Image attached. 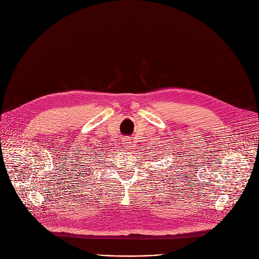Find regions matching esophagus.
<instances>
[{"label":"esophagus","instance_id":"obj_1","mask_svg":"<svg viewBox=\"0 0 259 259\" xmlns=\"http://www.w3.org/2000/svg\"><path fill=\"white\" fill-rule=\"evenodd\" d=\"M122 144L125 145L126 149H128V150H132V149H134L133 142H132L130 139H125L124 141H122Z\"/></svg>","mask_w":259,"mask_h":259}]
</instances>
